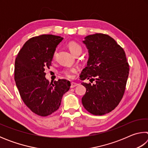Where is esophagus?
<instances>
[{"label":"esophagus","instance_id":"esophagus-1","mask_svg":"<svg viewBox=\"0 0 148 148\" xmlns=\"http://www.w3.org/2000/svg\"><path fill=\"white\" fill-rule=\"evenodd\" d=\"M78 84H77V83H75V82H72L71 83V87L72 88H73V87H76L77 86H78Z\"/></svg>","mask_w":148,"mask_h":148}]
</instances>
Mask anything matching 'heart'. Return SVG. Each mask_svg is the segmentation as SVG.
Returning a JSON list of instances; mask_svg holds the SVG:
<instances>
[{"label": "heart", "mask_w": 148, "mask_h": 148, "mask_svg": "<svg viewBox=\"0 0 148 148\" xmlns=\"http://www.w3.org/2000/svg\"><path fill=\"white\" fill-rule=\"evenodd\" d=\"M68 47L71 53L75 55L76 53H81L82 52V47L80 45L77 43L76 42H70L68 44ZM56 56V53H54L53 57ZM76 72V69L75 68H71V69H66L62 71V73L65 76L69 77V78H72L73 77L74 73Z\"/></svg>", "instance_id": "heart-1"}]
</instances>
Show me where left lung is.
Returning a JSON list of instances; mask_svg holds the SVG:
<instances>
[{"label": "left lung", "mask_w": 148, "mask_h": 148, "mask_svg": "<svg viewBox=\"0 0 148 148\" xmlns=\"http://www.w3.org/2000/svg\"><path fill=\"white\" fill-rule=\"evenodd\" d=\"M83 43L88 49L89 59L80 79L95 82L82 83L86 88L82 104L89 113L102 116L112 111L121 101L129 66L123 49L108 35H88Z\"/></svg>", "instance_id": "left-lung-1"}]
</instances>
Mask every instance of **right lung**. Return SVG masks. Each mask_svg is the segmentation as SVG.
I'll return each instance as SVG.
<instances>
[{
    "mask_svg": "<svg viewBox=\"0 0 148 148\" xmlns=\"http://www.w3.org/2000/svg\"><path fill=\"white\" fill-rule=\"evenodd\" d=\"M63 38L42 34L27 40L15 61L14 79L26 106L40 116H47L59 109L71 82L62 79L49 83L45 69H49L56 47Z\"/></svg>",
    "mask_w": 148,
    "mask_h": 148,
    "instance_id": "right-lung-1",
    "label": "right lung"
}]
</instances>
